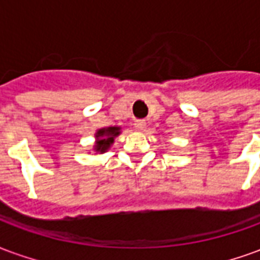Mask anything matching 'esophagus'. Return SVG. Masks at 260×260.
Returning a JSON list of instances; mask_svg holds the SVG:
<instances>
[{
	"label": "esophagus",
	"instance_id": "34e87169",
	"mask_svg": "<svg viewBox=\"0 0 260 260\" xmlns=\"http://www.w3.org/2000/svg\"><path fill=\"white\" fill-rule=\"evenodd\" d=\"M135 129L136 131H143L145 128H146V122L143 121V119H138V121H135Z\"/></svg>",
	"mask_w": 260,
	"mask_h": 260
}]
</instances>
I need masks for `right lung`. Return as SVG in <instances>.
<instances>
[{
	"mask_svg": "<svg viewBox=\"0 0 260 260\" xmlns=\"http://www.w3.org/2000/svg\"><path fill=\"white\" fill-rule=\"evenodd\" d=\"M119 134V128L117 126H110L107 129H100L97 132V143L96 150L97 152H106L110 145L114 142V138Z\"/></svg>",
	"mask_w": 260,
	"mask_h": 260,
	"instance_id": "add662e5",
	"label": "right lung"
}]
</instances>
